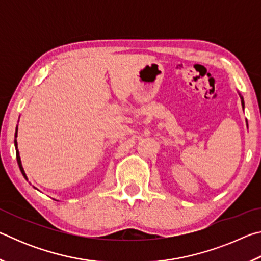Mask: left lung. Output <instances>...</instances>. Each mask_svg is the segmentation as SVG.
Returning <instances> with one entry per match:
<instances>
[{"mask_svg": "<svg viewBox=\"0 0 261 261\" xmlns=\"http://www.w3.org/2000/svg\"><path fill=\"white\" fill-rule=\"evenodd\" d=\"M242 106H243V108H244V100L242 99Z\"/></svg>", "mask_w": 261, "mask_h": 261, "instance_id": "8db88e82", "label": "left lung"}]
</instances>
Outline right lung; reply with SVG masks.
<instances>
[{"label": "right lung", "mask_w": 261, "mask_h": 261, "mask_svg": "<svg viewBox=\"0 0 261 261\" xmlns=\"http://www.w3.org/2000/svg\"><path fill=\"white\" fill-rule=\"evenodd\" d=\"M15 137H17V129H16V135H15ZM15 146H16V148H17V140H16V139H15ZM16 158H17V162H18V166H19V169H20V171H21V174H23V176L26 178V175H25V173H24V169H23V167H21V161H20V156H19L18 149H16Z\"/></svg>", "instance_id": "obj_1"}]
</instances>
